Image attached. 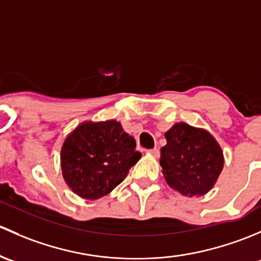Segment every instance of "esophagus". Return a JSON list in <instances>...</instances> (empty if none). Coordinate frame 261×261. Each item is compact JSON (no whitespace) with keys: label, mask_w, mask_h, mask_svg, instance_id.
<instances>
[{"label":"esophagus","mask_w":261,"mask_h":261,"mask_svg":"<svg viewBox=\"0 0 261 261\" xmlns=\"http://www.w3.org/2000/svg\"><path fill=\"white\" fill-rule=\"evenodd\" d=\"M147 154L152 155V157H158V155H160V149H157V148L148 149L147 150Z\"/></svg>","instance_id":"1"}]
</instances>
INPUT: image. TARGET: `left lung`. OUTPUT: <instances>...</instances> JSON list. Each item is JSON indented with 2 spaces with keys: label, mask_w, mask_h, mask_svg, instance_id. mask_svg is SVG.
<instances>
[{
  "label": "left lung",
  "mask_w": 261,
  "mask_h": 261,
  "mask_svg": "<svg viewBox=\"0 0 261 261\" xmlns=\"http://www.w3.org/2000/svg\"><path fill=\"white\" fill-rule=\"evenodd\" d=\"M160 165L166 182L187 197L207 193L224 168V153L208 130L176 123L165 133Z\"/></svg>",
  "instance_id": "1"
}]
</instances>
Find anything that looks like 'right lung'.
<instances>
[{
    "instance_id": "add662e5",
    "label": "right lung",
    "mask_w": 261,
    "mask_h": 261,
    "mask_svg": "<svg viewBox=\"0 0 261 261\" xmlns=\"http://www.w3.org/2000/svg\"><path fill=\"white\" fill-rule=\"evenodd\" d=\"M142 157L136 139L117 120L83 122L66 136L60 152L63 177L85 200L111 193Z\"/></svg>"
}]
</instances>
